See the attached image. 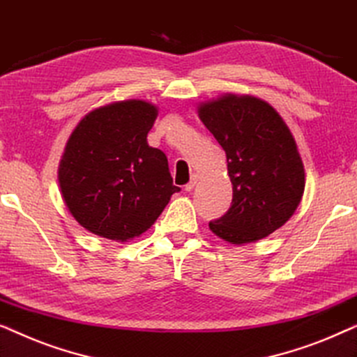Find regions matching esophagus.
Masks as SVG:
<instances>
[{"instance_id":"esophagus-1","label":"esophagus","mask_w":357,"mask_h":357,"mask_svg":"<svg viewBox=\"0 0 357 357\" xmlns=\"http://www.w3.org/2000/svg\"><path fill=\"white\" fill-rule=\"evenodd\" d=\"M197 182H198V175L193 174L192 178H190V182L185 185V190H187V192H192V190L195 188V185H197Z\"/></svg>"}]
</instances>
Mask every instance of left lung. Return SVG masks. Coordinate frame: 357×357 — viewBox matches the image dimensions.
Listing matches in <instances>:
<instances>
[{"label":"left lung","instance_id":"left-lung-1","mask_svg":"<svg viewBox=\"0 0 357 357\" xmlns=\"http://www.w3.org/2000/svg\"><path fill=\"white\" fill-rule=\"evenodd\" d=\"M198 115L226 151L232 182L231 208L209 229L241 245L284 226L304 195L305 172L280 114L257 97L226 94L199 105Z\"/></svg>","mask_w":357,"mask_h":357}]
</instances>
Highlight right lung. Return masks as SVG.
I'll return each instance as SVG.
<instances>
[{
    "label": "right lung",
    "mask_w": 357,
    "mask_h": 357,
    "mask_svg": "<svg viewBox=\"0 0 357 357\" xmlns=\"http://www.w3.org/2000/svg\"><path fill=\"white\" fill-rule=\"evenodd\" d=\"M155 105L123 100L92 110L68 139L58 167L61 195L87 231L126 242L155 222L180 192L167 155L148 144Z\"/></svg>",
    "instance_id": "add662e5"
}]
</instances>
